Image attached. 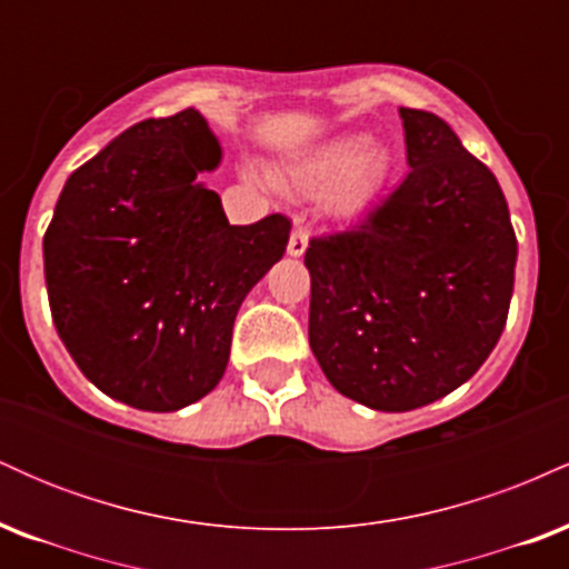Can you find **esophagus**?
<instances>
[{
  "label": "esophagus",
  "mask_w": 569,
  "mask_h": 569,
  "mask_svg": "<svg viewBox=\"0 0 569 569\" xmlns=\"http://www.w3.org/2000/svg\"><path fill=\"white\" fill-rule=\"evenodd\" d=\"M307 243H310V232L293 230L289 238V257H302V253L307 251Z\"/></svg>",
  "instance_id": "34e87169"
}]
</instances>
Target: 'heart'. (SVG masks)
<instances>
[{"label":"heart","mask_w":569,"mask_h":569,"mask_svg":"<svg viewBox=\"0 0 569 569\" xmlns=\"http://www.w3.org/2000/svg\"><path fill=\"white\" fill-rule=\"evenodd\" d=\"M286 176L299 192H318L329 217L350 219L375 206L388 187L390 158L367 136H337L293 160Z\"/></svg>","instance_id":"1"}]
</instances>
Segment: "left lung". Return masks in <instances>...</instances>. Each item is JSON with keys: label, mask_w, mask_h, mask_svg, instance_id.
I'll return each instance as SVG.
<instances>
[{"label": "left lung", "mask_w": 569, "mask_h": 569, "mask_svg": "<svg viewBox=\"0 0 569 569\" xmlns=\"http://www.w3.org/2000/svg\"><path fill=\"white\" fill-rule=\"evenodd\" d=\"M398 114L407 179L305 253L312 356L339 393L377 411L420 409L471 380L502 335L516 267L492 171L441 117Z\"/></svg>", "instance_id": "8db88e82"}]
</instances>
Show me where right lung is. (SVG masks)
Masks as SVG:
<instances>
[{
	"label": "right lung",
	"instance_id": "obj_1",
	"mask_svg": "<svg viewBox=\"0 0 569 569\" xmlns=\"http://www.w3.org/2000/svg\"><path fill=\"white\" fill-rule=\"evenodd\" d=\"M221 143L198 109L143 120L77 168L42 240L58 337L101 393L176 411L217 388L246 293L291 221H227L200 184Z\"/></svg>",
	"mask_w": 569,
	"mask_h": 569
}]
</instances>
